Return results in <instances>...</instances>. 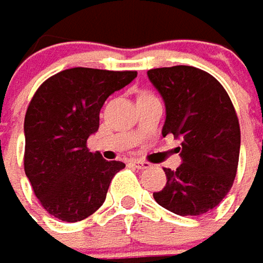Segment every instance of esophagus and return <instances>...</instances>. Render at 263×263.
Returning <instances> with one entry per match:
<instances>
[{
	"label": "esophagus",
	"mask_w": 263,
	"mask_h": 263,
	"mask_svg": "<svg viewBox=\"0 0 263 263\" xmlns=\"http://www.w3.org/2000/svg\"><path fill=\"white\" fill-rule=\"evenodd\" d=\"M130 163L137 169H147L151 168V163L149 162H146V160H142V159H133L130 160Z\"/></svg>",
	"instance_id": "34e87169"
}]
</instances>
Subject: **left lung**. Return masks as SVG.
I'll return each instance as SVG.
<instances>
[{
	"instance_id": "8db88e82",
	"label": "left lung",
	"mask_w": 263,
	"mask_h": 263,
	"mask_svg": "<svg viewBox=\"0 0 263 263\" xmlns=\"http://www.w3.org/2000/svg\"><path fill=\"white\" fill-rule=\"evenodd\" d=\"M147 77L166 107L162 135L182 140V163L175 171L163 168L168 181L153 198L178 216H201L233 185L240 152L237 114L223 85L198 68H158Z\"/></svg>"
}]
</instances>
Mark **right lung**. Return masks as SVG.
Segmentation results:
<instances>
[{"mask_svg": "<svg viewBox=\"0 0 263 263\" xmlns=\"http://www.w3.org/2000/svg\"><path fill=\"white\" fill-rule=\"evenodd\" d=\"M136 70L70 68L46 79L24 119V171L43 209L75 223L103 205L112 177L126 165L92 153L86 140L100 127V111Z\"/></svg>", "mask_w": 263, "mask_h": 263, "instance_id": "obj_1", "label": "right lung"}]
</instances>
